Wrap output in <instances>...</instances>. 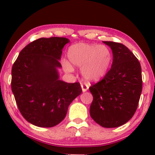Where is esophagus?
<instances>
[{
	"mask_svg": "<svg viewBox=\"0 0 155 155\" xmlns=\"http://www.w3.org/2000/svg\"><path fill=\"white\" fill-rule=\"evenodd\" d=\"M81 87H82V92L87 91V89H88V86H87L86 84H82V85H81Z\"/></svg>",
	"mask_w": 155,
	"mask_h": 155,
	"instance_id": "esophagus-1",
	"label": "esophagus"
}]
</instances>
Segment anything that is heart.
Returning <instances> with one entry per match:
<instances>
[{
    "label": "heart",
    "mask_w": 155,
    "mask_h": 155,
    "mask_svg": "<svg viewBox=\"0 0 155 155\" xmlns=\"http://www.w3.org/2000/svg\"><path fill=\"white\" fill-rule=\"evenodd\" d=\"M68 56L72 64L81 68L82 76L88 82L97 81L105 76L112 57L107 46L82 43L70 46ZM62 64L66 71H73V66L68 61H64Z\"/></svg>",
    "instance_id": "heart-1"
}]
</instances>
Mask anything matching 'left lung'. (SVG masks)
I'll return each instance as SVG.
<instances>
[{
	"instance_id": "8db88e82",
	"label": "left lung",
	"mask_w": 155,
	"mask_h": 155,
	"mask_svg": "<svg viewBox=\"0 0 155 155\" xmlns=\"http://www.w3.org/2000/svg\"><path fill=\"white\" fill-rule=\"evenodd\" d=\"M112 51L113 61L104 79L89 87L93 95L90 115L107 128L127 122L138 107L143 88L140 63L129 48L119 43L104 41Z\"/></svg>"
}]
</instances>
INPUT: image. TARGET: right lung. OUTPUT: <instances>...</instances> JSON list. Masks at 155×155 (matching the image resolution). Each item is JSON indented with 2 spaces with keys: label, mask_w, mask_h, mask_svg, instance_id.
Masks as SVG:
<instances>
[{
  "label": "right lung",
  "mask_w": 155,
  "mask_h": 155,
  "mask_svg": "<svg viewBox=\"0 0 155 155\" xmlns=\"http://www.w3.org/2000/svg\"><path fill=\"white\" fill-rule=\"evenodd\" d=\"M64 37L40 38L20 51L12 68L11 87L22 116L40 127H51L64 120L72 101L82 93L79 82L59 79L58 69Z\"/></svg>",
  "instance_id": "1"
}]
</instances>
